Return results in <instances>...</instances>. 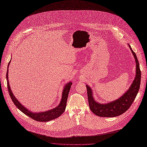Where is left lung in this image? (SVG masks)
Instances as JSON below:
<instances>
[{
	"label": "left lung",
	"instance_id": "left-lung-1",
	"mask_svg": "<svg viewBox=\"0 0 147 147\" xmlns=\"http://www.w3.org/2000/svg\"><path fill=\"white\" fill-rule=\"evenodd\" d=\"M128 46L136 60V74L131 86L121 97L109 103L101 104L96 101L93 97L91 88L88 85H86L90 109L93 113L99 117H114L123 114L130 107L138 94L141 77L140 64L136 53L129 45Z\"/></svg>",
	"mask_w": 147,
	"mask_h": 147
}]
</instances>
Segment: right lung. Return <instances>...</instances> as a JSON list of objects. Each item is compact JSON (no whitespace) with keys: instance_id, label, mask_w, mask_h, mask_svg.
Here are the masks:
<instances>
[{"instance_id":"obj_1","label":"right lung","mask_w":147,"mask_h":147,"mask_svg":"<svg viewBox=\"0 0 147 147\" xmlns=\"http://www.w3.org/2000/svg\"><path fill=\"white\" fill-rule=\"evenodd\" d=\"M10 61H9L7 65V73H6L7 88H8L9 93L11 97V99L13 102V103H14V104L16 106V107H18V109L20 110L24 114H26V115H28V117H30L31 118L37 121L47 122L60 117L65 110V107H66L67 101L69 92L70 90L71 86L72 85V83L70 82L65 85L62 92V97H61V101L57 107L53 109L46 111L45 112L43 111L41 113H33L31 111H29L26 107H24L22 104L20 103V102L16 99V98L13 94V92L10 89L9 79H8V67L10 64Z\"/></svg>"}]
</instances>
